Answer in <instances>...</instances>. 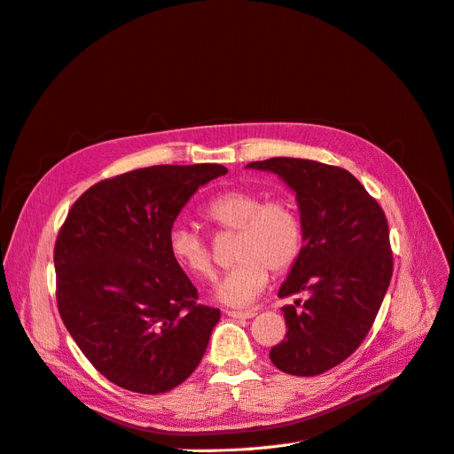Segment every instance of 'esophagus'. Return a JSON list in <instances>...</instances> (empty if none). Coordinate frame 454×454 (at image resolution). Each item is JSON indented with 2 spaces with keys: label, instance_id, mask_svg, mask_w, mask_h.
I'll use <instances>...</instances> for the list:
<instances>
[{
  "label": "esophagus",
  "instance_id": "1",
  "mask_svg": "<svg viewBox=\"0 0 454 454\" xmlns=\"http://www.w3.org/2000/svg\"><path fill=\"white\" fill-rule=\"evenodd\" d=\"M226 315L233 319H252L255 311L254 309H226Z\"/></svg>",
  "mask_w": 454,
  "mask_h": 454
}]
</instances>
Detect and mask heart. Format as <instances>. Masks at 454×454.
<instances>
[{"instance_id": "b5f03b06", "label": "heart", "mask_w": 454, "mask_h": 454, "mask_svg": "<svg viewBox=\"0 0 454 454\" xmlns=\"http://www.w3.org/2000/svg\"><path fill=\"white\" fill-rule=\"evenodd\" d=\"M200 216L215 231H235L233 265L215 286L216 299L230 306H248L267 287L270 270L287 272L304 247L301 213L284 196L265 199L254 189H230L200 209ZM167 252L176 267L191 278L206 280L215 272L209 243L185 226H174L167 235Z\"/></svg>"}]
</instances>
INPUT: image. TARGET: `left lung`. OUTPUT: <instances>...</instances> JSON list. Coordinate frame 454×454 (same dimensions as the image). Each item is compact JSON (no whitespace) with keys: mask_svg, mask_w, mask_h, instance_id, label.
<instances>
[{"mask_svg":"<svg viewBox=\"0 0 454 454\" xmlns=\"http://www.w3.org/2000/svg\"><path fill=\"white\" fill-rule=\"evenodd\" d=\"M247 167L270 170L297 192L304 247L278 297L286 340L270 362L294 377H315L340 365L369 333L393 274L389 228L379 202L340 167L272 157Z\"/></svg>","mask_w":454,"mask_h":454,"instance_id":"8db88e82","label":"left lung"}]
</instances>
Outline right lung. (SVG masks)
I'll return each mask as SVG.
<instances>
[{"label": "right lung", "mask_w": 454, "mask_h": 454, "mask_svg": "<svg viewBox=\"0 0 454 454\" xmlns=\"http://www.w3.org/2000/svg\"><path fill=\"white\" fill-rule=\"evenodd\" d=\"M215 163L157 165L89 187L57 233V308L70 336L107 380L157 395L200 364L221 309L167 252L176 216Z\"/></svg>", "instance_id": "right-lung-1"}]
</instances>
